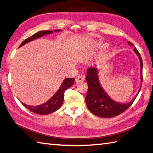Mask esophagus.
Here are the masks:
<instances>
[{
  "mask_svg": "<svg viewBox=\"0 0 153 153\" xmlns=\"http://www.w3.org/2000/svg\"><path fill=\"white\" fill-rule=\"evenodd\" d=\"M85 79V76L83 75H79L76 77V83H80L84 82Z\"/></svg>",
  "mask_w": 153,
  "mask_h": 153,
  "instance_id": "34e87169",
  "label": "esophagus"
}]
</instances>
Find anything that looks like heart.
<instances>
[{
  "label": "heart",
  "instance_id": "heart-1",
  "mask_svg": "<svg viewBox=\"0 0 153 153\" xmlns=\"http://www.w3.org/2000/svg\"><path fill=\"white\" fill-rule=\"evenodd\" d=\"M104 47H105V46H104Z\"/></svg>",
  "mask_w": 153,
  "mask_h": 153
}]
</instances>
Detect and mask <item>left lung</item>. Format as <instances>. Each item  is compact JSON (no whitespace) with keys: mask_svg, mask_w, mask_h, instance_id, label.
Segmentation results:
<instances>
[{"mask_svg":"<svg viewBox=\"0 0 153 153\" xmlns=\"http://www.w3.org/2000/svg\"><path fill=\"white\" fill-rule=\"evenodd\" d=\"M128 43L133 45L130 42ZM134 51L140 60V77L141 82H143V60L137 48H134ZM98 74V70L95 68L90 67L87 69L85 80L88 83V90L85 100L88 108L94 115L101 118H112L120 114L132 104L138 93L135 98L128 103H118L112 100L102 89L100 84Z\"/></svg>","mask_w":153,"mask_h":153,"instance_id":"obj_1","label":"left lung"}]
</instances>
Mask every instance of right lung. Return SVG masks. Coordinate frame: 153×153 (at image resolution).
<instances>
[{
    "label": "right lung",
    "mask_w": 153,
    "mask_h": 153,
    "mask_svg": "<svg viewBox=\"0 0 153 153\" xmlns=\"http://www.w3.org/2000/svg\"><path fill=\"white\" fill-rule=\"evenodd\" d=\"M59 30H55V31H59ZM53 30H41V31L36 33L35 34L30 36L29 38L26 39L25 40L22 42V43L19 46V48L23 46L27 43L31 41L34 39H36L39 37H42V36L52 33ZM75 81V78H66L63 81V84L61 85L59 90L55 93V95L52 97L51 99H49L48 102L39 105H26L23 103V105L25 107H26L27 109L30 111L34 112L37 114L41 115H47L49 114L52 112H54L55 111L59 109L62 106L63 102V98H64V92L71 85H74Z\"/></svg>",
    "instance_id": "add662e5"
}]
</instances>
